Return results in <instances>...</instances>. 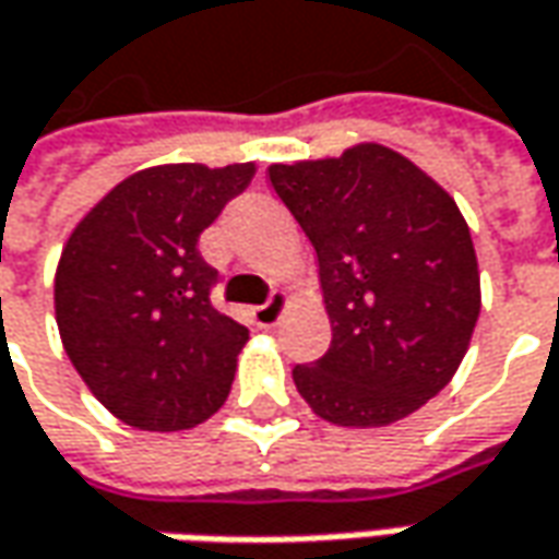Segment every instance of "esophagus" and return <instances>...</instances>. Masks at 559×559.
<instances>
[{
  "mask_svg": "<svg viewBox=\"0 0 559 559\" xmlns=\"http://www.w3.org/2000/svg\"><path fill=\"white\" fill-rule=\"evenodd\" d=\"M286 308H289V295H286V292H273L264 305H258V308L251 311V320H254L261 330H270V326L280 323V317H283Z\"/></svg>",
  "mask_w": 559,
  "mask_h": 559,
  "instance_id": "1",
  "label": "esophagus"
}]
</instances>
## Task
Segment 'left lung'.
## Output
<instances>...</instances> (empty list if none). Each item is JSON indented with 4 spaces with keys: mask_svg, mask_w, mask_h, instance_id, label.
<instances>
[{
    "mask_svg": "<svg viewBox=\"0 0 559 559\" xmlns=\"http://www.w3.org/2000/svg\"><path fill=\"white\" fill-rule=\"evenodd\" d=\"M317 251L330 352L292 370L335 426L411 417L457 373L479 320V264L457 202L417 164L360 142L338 158L270 164Z\"/></svg>",
    "mask_w": 559,
    "mask_h": 559,
    "instance_id": "left-lung-1",
    "label": "left lung"
}]
</instances>
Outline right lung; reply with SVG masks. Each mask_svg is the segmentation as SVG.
Listing matches in <instances>:
<instances>
[{"label": "right lung", "mask_w": 559, "mask_h": 559, "mask_svg": "<svg viewBox=\"0 0 559 559\" xmlns=\"http://www.w3.org/2000/svg\"><path fill=\"white\" fill-rule=\"evenodd\" d=\"M254 164H158L130 174L74 226L55 270L61 345L127 426L180 432L229 395L248 330L211 305L199 236Z\"/></svg>", "instance_id": "right-lung-1"}]
</instances>
